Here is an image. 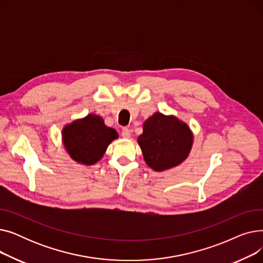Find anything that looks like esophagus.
I'll list each match as a JSON object with an SVG mask.
<instances>
[{
  "label": "esophagus",
  "mask_w": 263,
  "mask_h": 263,
  "mask_svg": "<svg viewBox=\"0 0 263 263\" xmlns=\"http://www.w3.org/2000/svg\"><path fill=\"white\" fill-rule=\"evenodd\" d=\"M121 136L123 137V139H129V137L131 136V130L128 128H122Z\"/></svg>",
  "instance_id": "esophagus-1"
}]
</instances>
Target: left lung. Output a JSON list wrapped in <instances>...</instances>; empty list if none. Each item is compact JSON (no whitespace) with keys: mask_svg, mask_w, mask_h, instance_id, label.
<instances>
[{"mask_svg":"<svg viewBox=\"0 0 263 263\" xmlns=\"http://www.w3.org/2000/svg\"><path fill=\"white\" fill-rule=\"evenodd\" d=\"M139 142L149 167L157 172L177 166L186 159L193 136L185 123L161 113L148 118Z\"/></svg>","mask_w":263,"mask_h":263,"instance_id":"8db88e82","label":"left lung"}]
</instances>
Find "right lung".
Instances as JSON below:
<instances>
[{
    "mask_svg": "<svg viewBox=\"0 0 263 263\" xmlns=\"http://www.w3.org/2000/svg\"><path fill=\"white\" fill-rule=\"evenodd\" d=\"M117 137L114 129L106 127L103 119L93 114L72 122L63 131L68 154L74 161L86 165L100 160L109 143Z\"/></svg>",
    "mask_w": 263,
    "mask_h": 263,
    "instance_id": "right-lung-1",
    "label": "right lung"
}]
</instances>
